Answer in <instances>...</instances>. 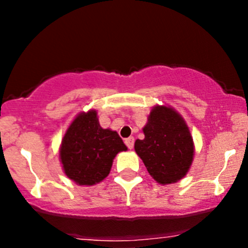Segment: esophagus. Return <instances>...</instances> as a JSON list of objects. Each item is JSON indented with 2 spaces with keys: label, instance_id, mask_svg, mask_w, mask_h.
I'll list each match as a JSON object with an SVG mask.
<instances>
[{
  "label": "esophagus",
  "instance_id": "obj_1",
  "mask_svg": "<svg viewBox=\"0 0 248 248\" xmlns=\"http://www.w3.org/2000/svg\"><path fill=\"white\" fill-rule=\"evenodd\" d=\"M124 144L127 145V147H128V149H133V146H134L133 137H129V138H127L126 140H124Z\"/></svg>",
  "mask_w": 248,
  "mask_h": 248
}]
</instances>
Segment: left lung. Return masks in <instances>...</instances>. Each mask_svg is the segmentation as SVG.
<instances>
[{
    "label": "left lung",
    "instance_id": "left-lung-1",
    "mask_svg": "<svg viewBox=\"0 0 248 248\" xmlns=\"http://www.w3.org/2000/svg\"><path fill=\"white\" fill-rule=\"evenodd\" d=\"M145 138L134 149L147 171L162 185L181 180L193 161V139L185 120L174 109L157 106L150 112Z\"/></svg>",
    "mask_w": 248,
    "mask_h": 248
}]
</instances>
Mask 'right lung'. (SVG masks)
Wrapping results in <instances>:
<instances>
[{"instance_id":"add662e5","label":"right lung","mask_w":248,"mask_h":248,"mask_svg":"<svg viewBox=\"0 0 248 248\" xmlns=\"http://www.w3.org/2000/svg\"><path fill=\"white\" fill-rule=\"evenodd\" d=\"M116 132L103 129L96 110L78 115L62 139V166L67 176L84 186L98 184L109 175L112 159L126 151Z\"/></svg>"}]
</instances>
